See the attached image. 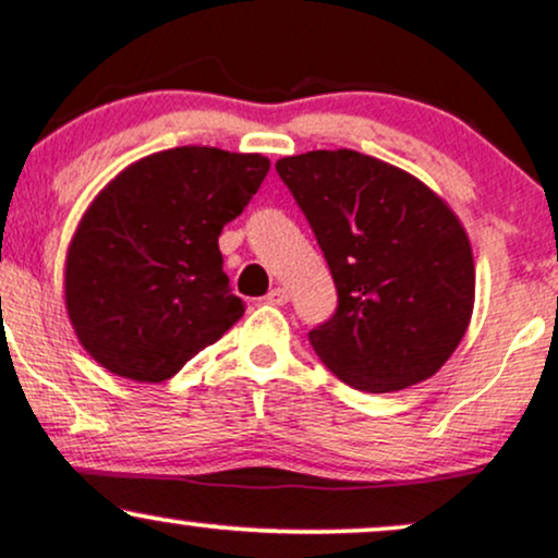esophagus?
Segmentation results:
<instances>
[{
	"instance_id": "obj_1",
	"label": "esophagus",
	"mask_w": 558,
	"mask_h": 558,
	"mask_svg": "<svg viewBox=\"0 0 558 558\" xmlns=\"http://www.w3.org/2000/svg\"><path fill=\"white\" fill-rule=\"evenodd\" d=\"M265 301H267V304H275V306H283V304H286V301H288V291H286V288L275 286V288H272V291H270V293H267V296H265Z\"/></svg>"
}]
</instances>
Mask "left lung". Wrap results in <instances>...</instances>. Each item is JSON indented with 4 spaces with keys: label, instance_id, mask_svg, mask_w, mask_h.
Returning a JSON list of instances; mask_svg holds the SVG:
<instances>
[{
    "label": "left lung",
    "instance_id": "1",
    "mask_svg": "<svg viewBox=\"0 0 558 558\" xmlns=\"http://www.w3.org/2000/svg\"><path fill=\"white\" fill-rule=\"evenodd\" d=\"M328 262L338 306L310 330L330 373L390 393L438 373L464 338L475 265L462 222L393 165L351 149L275 162Z\"/></svg>",
    "mask_w": 558,
    "mask_h": 558
}]
</instances>
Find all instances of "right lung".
I'll return each instance as SVG.
<instances>
[{
    "mask_svg": "<svg viewBox=\"0 0 558 558\" xmlns=\"http://www.w3.org/2000/svg\"><path fill=\"white\" fill-rule=\"evenodd\" d=\"M270 170L262 155L178 146L120 172L68 252V315L101 367L162 383L220 341L246 304L217 246Z\"/></svg>",
    "mask_w": 558,
    "mask_h": 558,
    "instance_id": "1",
    "label": "right lung"
}]
</instances>
